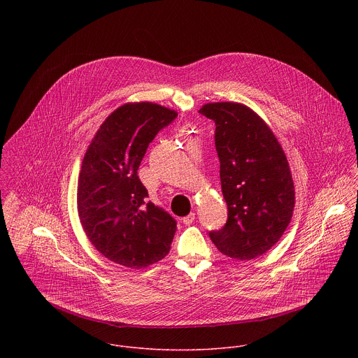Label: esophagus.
I'll return each instance as SVG.
<instances>
[{"instance_id": "34e87169", "label": "esophagus", "mask_w": 358, "mask_h": 358, "mask_svg": "<svg viewBox=\"0 0 358 358\" xmlns=\"http://www.w3.org/2000/svg\"><path fill=\"white\" fill-rule=\"evenodd\" d=\"M194 219H196V213H194V212H192V213H189L187 216H185V217L182 219V222H183V224L189 226V224H192V223L194 222Z\"/></svg>"}]
</instances>
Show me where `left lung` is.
<instances>
[{"label":"left lung","instance_id":"left-lung-1","mask_svg":"<svg viewBox=\"0 0 358 358\" xmlns=\"http://www.w3.org/2000/svg\"><path fill=\"white\" fill-rule=\"evenodd\" d=\"M220 161L227 222L209 237L223 255L250 260L268 251L287 230L295 205L294 180L281 145L250 107L208 103Z\"/></svg>","mask_w":358,"mask_h":358}]
</instances>
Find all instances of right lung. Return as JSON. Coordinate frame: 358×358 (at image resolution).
I'll list each match as a JSON object with an SVG mask.
<instances>
[{"label":"right lung","instance_id":"right-lung-1","mask_svg":"<svg viewBox=\"0 0 358 358\" xmlns=\"http://www.w3.org/2000/svg\"><path fill=\"white\" fill-rule=\"evenodd\" d=\"M178 113L150 102L128 103L113 111L83 159L77 204L94 247L114 263L142 268L169 252L176 220L148 201L139 165L157 134Z\"/></svg>","mask_w":358,"mask_h":358}]
</instances>
